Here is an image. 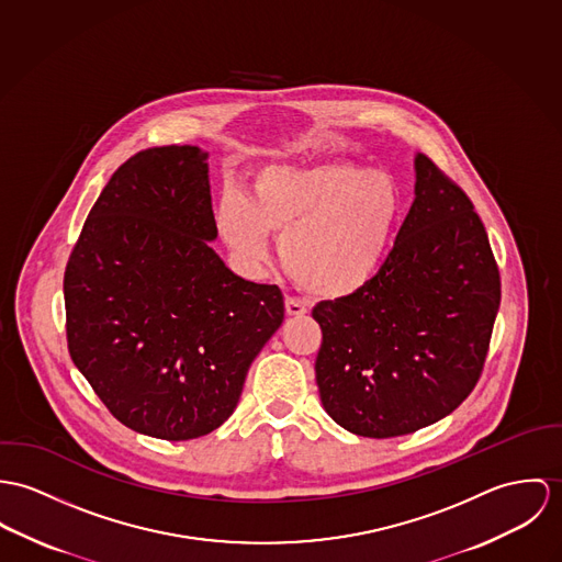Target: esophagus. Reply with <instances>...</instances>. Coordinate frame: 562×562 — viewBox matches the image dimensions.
<instances>
[{
    "mask_svg": "<svg viewBox=\"0 0 562 562\" xmlns=\"http://www.w3.org/2000/svg\"><path fill=\"white\" fill-rule=\"evenodd\" d=\"M284 306H286V312H289L291 316H304V314L311 312V308H308L302 300H293V297H289V300L284 302Z\"/></svg>",
    "mask_w": 562,
    "mask_h": 562,
    "instance_id": "1",
    "label": "esophagus"
}]
</instances>
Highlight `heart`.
<instances>
[{"mask_svg":"<svg viewBox=\"0 0 562 562\" xmlns=\"http://www.w3.org/2000/svg\"><path fill=\"white\" fill-rule=\"evenodd\" d=\"M398 215L401 191L390 175L312 161L262 168L251 195H222L215 222L226 246L254 265L269 256L267 233L280 237V260L300 286L342 297L379 271Z\"/></svg>","mask_w":562,"mask_h":562,"instance_id":"b5f03b06","label":"heart"}]
</instances>
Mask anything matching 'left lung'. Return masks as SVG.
<instances>
[{"mask_svg": "<svg viewBox=\"0 0 562 562\" xmlns=\"http://www.w3.org/2000/svg\"><path fill=\"white\" fill-rule=\"evenodd\" d=\"M498 308V262L472 200L418 153L416 200L379 271L312 308L325 412L376 439L441 420L479 383Z\"/></svg>", "mask_w": 562, "mask_h": 562, "instance_id": "obj_1", "label": "left lung"}]
</instances>
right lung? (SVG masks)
<instances>
[{"label":"right lung","mask_w":562,"mask_h":562,"mask_svg":"<svg viewBox=\"0 0 562 562\" xmlns=\"http://www.w3.org/2000/svg\"><path fill=\"white\" fill-rule=\"evenodd\" d=\"M215 237L206 155L175 144L114 172L68 256L70 360L137 434L215 431L282 325V291L235 276L209 248Z\"/></svg>","instance_id":"right-lung-1"}]
</instances>
